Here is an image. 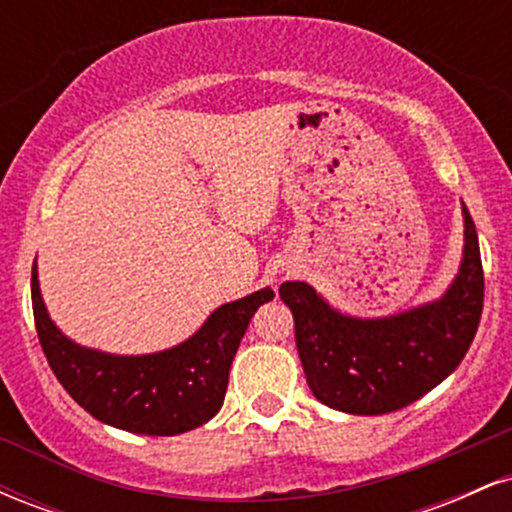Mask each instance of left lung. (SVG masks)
<instances>
[{"mask_svg":"<svg viewBox=\"0 0 512 512\" xmlns=\"http://www.w3.org/2000/svg\"><path fill=\"white\" fill-rule=\"evenodd\" d=\"M460 274L436 303L402 315L358 320L332 310L303 281L281 284L296 322V346L310 390L349 414H390L416 402L460 366L484 308L479 238L467 207Z\"/></svg>","mask_w":512,"mask_h":512,"instance_id":"8db88e82","label":"left lung"}]
</instances>
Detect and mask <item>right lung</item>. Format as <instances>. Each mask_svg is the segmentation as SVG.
<instances>
[{"label": "right lung", "mask_w": 512, "mask_h": 512, "mask_svg": "<svg viewBox=\"0 0 512 512\" xmlns=\"http://www.w3.org/2000/svg\"><path fill=\"white\" fill-rule=\"evenodd\" d=\"M35 330L52 373L93 419L142 436H178L221 409L228 370L250 317L274 291L262 289L216 308L195 337L161 354L113 356L84 349L57 330L31 272Z\"/></svg>", "instance_id": "1"}]
</instances>
